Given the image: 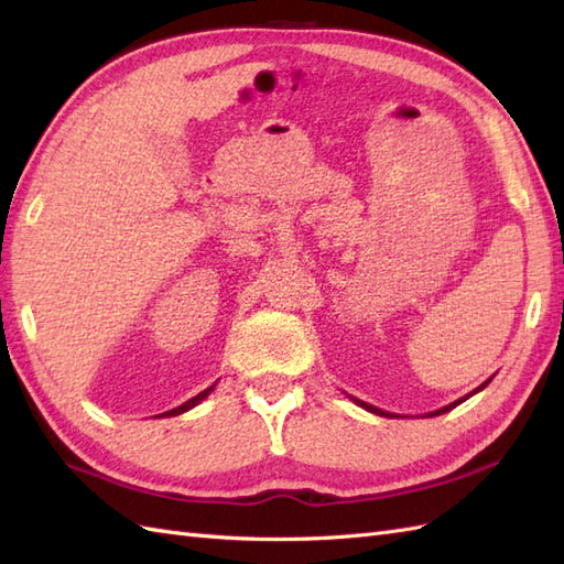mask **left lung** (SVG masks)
I'll list each match as a JSON object with an SVG mask.
<instances>
[{
  "instance_id": "left-lung-1",
  "label": "left lung",
  "mask_w": 564,
  "mask_h": 564,
  "mask_svg": "<svg viewBox=\"0 0 564 564\" xmlns=\"http://www.w3.org/2000/svg\"><path fill=\"white\" fill-rule=\"evenodd\" d=\"M487 382H489V380H487ZM487 382H482V386H480V388H477V390H473L470 394H465V398H460V400H455V402H451V404H446V406H441V410H436V412H431L429 416H438V414H443V412H451V410H453V406H458V404H460V402H465L467 398H473V394H475V392H480L482 388H487ZM354 402H356V404H361V406H364V410H368V412H373V414H380V416H394V414H390V412H382V410H378V406H373V404H366V402H361V400H356V398H354Z\"/></svg>"
}]
</instances>
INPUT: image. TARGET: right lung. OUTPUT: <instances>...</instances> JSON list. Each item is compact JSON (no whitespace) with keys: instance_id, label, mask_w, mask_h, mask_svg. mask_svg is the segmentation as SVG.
<instances>
[{"instance_id":"obj_1","label":"right lung","mask_w":564,"mask_h":564,"mask_svg":"<svg viewBox=\"0 0 564 564\" xmlns=\"http://www.w3.org/2000/svg\"><path fill=\"white\" fill-rule=\"evenodd\" d=\"M215 386H210L208 390H203V392H198L196 398H191L188 402H184L182 406H176V410H172V412H164V414H160V416H176V414H182V412H186V410H191V406H196L200 400H206L208 394H210V390H213Z\"/></svg>"}]
</instances>
